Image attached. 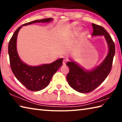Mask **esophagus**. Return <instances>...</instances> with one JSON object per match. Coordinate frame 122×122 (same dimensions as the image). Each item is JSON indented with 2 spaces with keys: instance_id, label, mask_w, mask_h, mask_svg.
<instances>
[{
  "instance_id": "34e87169",
  "label": "esophagus",
  "mask_w": 122,
  "mask_h": 122,
  "mask_svg": "<svg viewBox=\"0 0 122 122\" xmlns=\"http://www.w3.org/2000/svg\"><path fill=\"white\" fill-rule=\"evenodd\" d=\"M67 61H68V60L67 59H64L63 60V65H66V63L67 62Z\"/></svg>"
}]
</instances>
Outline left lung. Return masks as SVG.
<instances>
[{
    "label": "left lung",
    "instance_id": "1",
    "mask_svg": "<svg viewBox=\"0 0 122 122\" xmlns=\"http://www.w3.org/2000/svg\"><path fill=\"white\" fill-rule=\"evenodd\" d=\"M92 36H104L109 47L108 54L100 66L92 71H86L74 62H68L69 72L67 80L69 86L74 90L81 93H88L94 90L104 81L112 68L115 53V46L108 32L98 25L92 24Z\"/></svg>",
    "mask_w": 122,
    "mask_h": 122
}]
</instances>
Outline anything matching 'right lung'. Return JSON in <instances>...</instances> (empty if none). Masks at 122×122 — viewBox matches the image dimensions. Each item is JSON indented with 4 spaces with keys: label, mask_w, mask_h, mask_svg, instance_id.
<instances>
[{
    "label": "right lung",
    "mask_w": 122,
    "mask_h": 122,
    "mask_svg": "<svg viewBox=\"0 0 122 122\" xmlns=\"http://www.w3.org/2000/svg\"><path fill=\"white\" fill-rule=\"evenodd\" d=\"M53 19L46 18L36 20L24 24L16 29L9 43L10 63L14 76L29 90L37 92L43 89L48 85L53 76L62 65L63 59L57 60L50 64H45L39 66H29L24 63L18 56L16 51V38L22 26L37 22H49Z\"/></svg>",
    "instance_id": "right-lung-1"
}]
</instances>
